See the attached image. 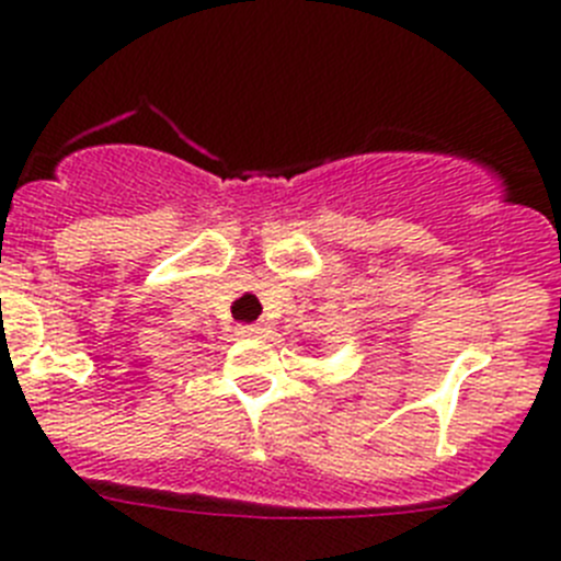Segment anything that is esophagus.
Wrapping results in <instances>:
<instances>
[{
  "label": "esophagus",
  "mask_w": 561,
  "mask_h": 561,
  "mask_svg": "<svg viewBox=\"0 0 561 561\" xmlns=\"http://www.w3.org/2000/svg\"><path fill=\"white\" fill-rule=\"evenodd\" d=\"M241 334H244V336H261V334H266V329L261 323H250V325H241Z\"/></svg>",
  "instance_id": "obj_1"
}]
</instances>
